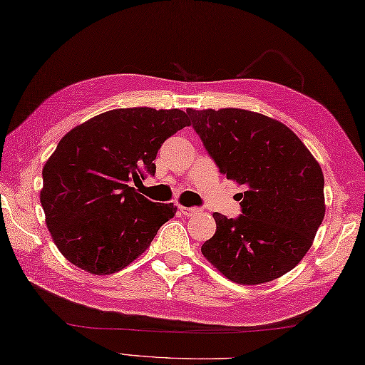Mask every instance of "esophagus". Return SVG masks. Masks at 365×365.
I'll use <instances>...</instances> for the list:
<instances>
[{
    "label": "esophagus",
    "mask_w": 365,
    "mask_h": 365,
    "mask_svg": "<svg viewBox=\"0 0 365 365\" xmlns=\"http://www.w3.org/2000/svg\"><path fill=\"white\" fill-rule=\"evenodd\" d=\"M178 210H180V213L183 216H188V218H190V216L202 213V210H200V208H197V207H183V205H180V207H178Z\"/></svg>",
    "instance_id": "34e87169"
}]
</instances>
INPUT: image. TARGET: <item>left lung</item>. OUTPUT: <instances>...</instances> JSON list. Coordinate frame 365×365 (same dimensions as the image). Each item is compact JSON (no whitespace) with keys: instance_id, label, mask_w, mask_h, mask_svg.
<instances>
[{"instance_id":"1","label":"left lung","mask_w":365,"mask_h":365,"mask_svg":"<svg viewBox=\"0 0 365 365\" xmlns=\"http://www.w3.org/2000/svg\"><path fill=\"white\" fill-rule=\"evenodd\" d=\"M208 155L246 188L242 215L213 213L215 235L200 247L230 281L257 285L298 265L324 218V178L307 147L282 122L259 113L187 110Z\"/></svg>"}]
</instances>
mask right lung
I'll list each match as a JSON object with an SVG mask.
<instances>
[{
  "mask_svg": "<svg viewBox=\"0 0 365 365\" xmlns=\"http://www.w3.org/2000/svg\"><path fill=\"white\" fill-rule=\"evenodd\" d=\"M190 125L182 110L120 108L72 128L46 160L41 204L54 245L91 274H113L150 246L174 218L130 182L155 174L161 144Z\"/></svg>",
  "mask_w": 365,
  "mask_h": 365,
  "instance_id": "obj_1",
  "label": "right lung"
}]
</instances>
